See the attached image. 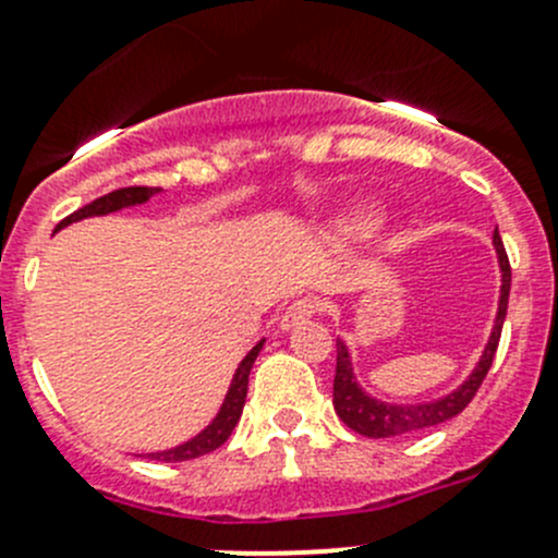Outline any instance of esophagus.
Listing matches in <instances>:
<instances>
[{
	"instance_id": "34e87169",
	"label": "esophagus",
	"mask_w": 558,
	"mask_h": 558,
	"mask_svg": "<svg viewBox=\"0 0 558 558\" xmlns=\"http://www.w3.org/2000/svg\"><path fill=\"white\" fill-rule=\"evenodd\" d=\"M316 311L318 305L313 300H307V296L305 300H294L289 307H286L283 316H280V329H291L296 327V324L307 322V318L316 316Z\"/></svg>"
}]
</instances>
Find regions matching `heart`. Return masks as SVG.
<instances>
[{
    "instance_id": "heart-1",
    "label": "heart",
    "mask_w": 558,
    "mask_h": 558,
    "mask_svg": "<svg viewBox=\"0 0 558 558\" xmlns=\"http://www.w3.org/2000/svg\"><path fill=\"white\" fill-rule=\"evenodd\" d=\"M378 223H381V215L373 213V209H362V213L345 218L343 231L351 236H362V234H371L373 229H378Z\"/></svg>"
}]
</instances>
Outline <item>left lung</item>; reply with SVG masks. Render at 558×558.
<instances>
[{
	"instance_id": "obj_1",
	"label": "left lung",
	"mask_w": 558,
	"mask_h": 558,
	"mask_svg": "<svg viewBox=\"0 0 558 558\" xmlns=\"http://www.w3.org/2000/svg\"><path fill=\"white\" fill-rule=\"evenodd\" d=\"M494 247L496 258H499L501 269V289H499V307H496L494 329H490V338L485 343L483 356L474 365V371L463 378V384H458L452 392L441 395L436 400H423V403H387V400H378L373 395H367L365 389L356 381L354 365H351L349 345L343 338H338V362H335V384H332V403L335 414L349 425L356 434L367 436V439H392V436L414 434V430L436 428V425L447 423L452 416L461 414L472 398L477 395L480 384H483L485 373L490 371V362H494L496 345L501 338V324L507 316V300H510V262H507L505 245H501L499 231H494Z\"/></svg>"
}]
</instances>
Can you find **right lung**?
Instances as JSON below:
<instances>
[{
    "mask_svg": "<svg viewBox=\"0 0 558 558\" xmlns=\"http://www.w3.org/2000/svg\"><path fill=\"white\" fill-rule=\"evenodd\" d=\"M158 193H163V191H160V187H122V191H113V193H108V196H100V198H95L92 204H86V207H81L78 213H73L70 218H64L62 223L57 226V231L64 229V226H70V223H78V220H84V218H102V215L119 213V209H130V207H138V204H147L149 198L158 196ZM262 349H264V338L258 340V343L247 351L245 360L236 365L234 378H231V384H229V392H226L218 414H215V420L207 425V428L198 430L193 439L171 447V450L149 452V458H153V461H163V463L193 461V458H202V456H207V452L218 450L220 445H226V439L231 436V430H234L236 423H240L242 409H245L247 376H251V367H253V362H256L258 351Z\"/></svg>",
    "mask_w": 558,
    "mask_h": 558,
    "instance_id": "1",
    "label": "right lung"
}]
</instances>
